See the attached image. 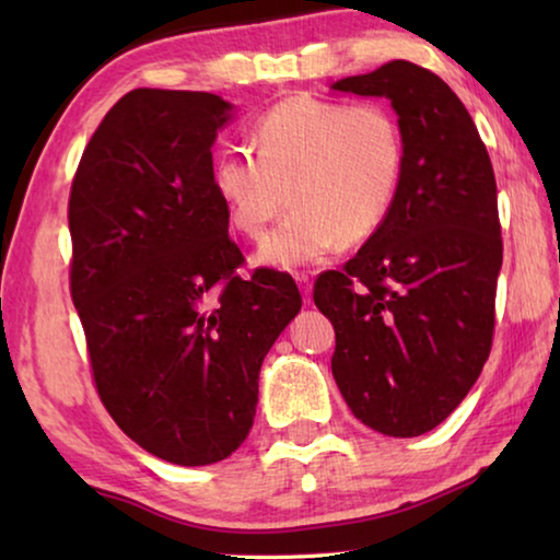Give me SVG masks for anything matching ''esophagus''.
I'll use <instances>...</instances> for the list:
<instances>
[{
    "instance_id": "34e87169",
    "label": "esophagus",
    "mask_w": 560,
    "mask_h": 560,
    "mask_svg": "<svg viewBox=\"0 0 560 560\" xmlns=\"http://www.w3.org/2000/svg\"><path fill=\"white\" fill-rule=\"evenodd\" d=\"M296 283L301 287L303 301L311 303V277H308V273H296Z\"/></svg>"
}]
</instances>
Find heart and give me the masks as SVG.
<instances>
[{
	"label": "heart",
	"mask_w": 560,
	"mask_h": 560,
	"mask_svg": "<svg viewBox=\"0 0 560 560\" xmlns=\"http://www.w3.org/2000/svg\"><path fill=\"white\" fill-rule=\"evenodd\" d=\"M252 150L217 155L212 187L249 240L264 236L291 200L293 212L259 249L269 267H306L338 242L368 240L397 200L405 140L395 113L377 101H281L254 122Z\"/></svg>",
	"instance_id": "heart-1"
}]
</instances>
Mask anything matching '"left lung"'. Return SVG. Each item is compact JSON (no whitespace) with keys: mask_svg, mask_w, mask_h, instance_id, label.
I'll return each mask as SVG.
<instances>
[{"mask_svg":"<svg viewBox=\"0 0 560 560\" xmlns=\"http://www.w3.org/2000/svg\"><path fill=\"white\" fill-rule=\"evenodd\" d=\"M334 89L390 98L405 163L381 230L314 283L336 330L330 371L360 422L417 438L447 420L491 353L504 257L494 167L457 93L422 66L397 59Z\"/></svg>","mask_w":560,"mask_h":560,"instance_id":"left-lung-1","label":"left lung"}]
</instances>
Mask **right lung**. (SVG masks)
I'll use <instances>...</instances> for the list:
<instances>
[{
  "label": "right lung",
  "instance_id": "1",
  "mask_svg": "<svg viewBox=\"0 0 560 560\" xmlns=\"http://www.w3.org/2000/svg\"><path fill=\"white\" fill-rule=\"evenodd\" d=\"M230 108L202 91L126 93L69 197V283L93 385L132 442L179 467L246 440L261 360L301 308L287 271L236 273L244 254L212 187Z\"/></svg>",
  "mask_w": 560,
  "mask_h": 560
}]
</instances>
